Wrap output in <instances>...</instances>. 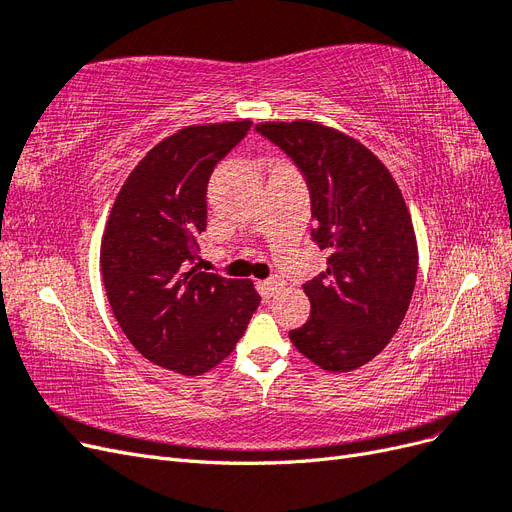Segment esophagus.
<instances>
[{"label":"esophagus","instance_id":"1","mask_svg":"<svg viewBox=\"0 0 512 512\" xmlns=\"http://www.w3.org/2000/svg\"><path fill=\"white\" fill-rule=\"evenodd\" d=\"M282 288H284V282L280 280V277H269V280L262 282V292H265L267 297H275V294Z\"/></svg>","mask_w":512,"mask_h":512}]
</instances>
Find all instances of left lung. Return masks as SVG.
<instances>
[{
	"mask_svg": "<svg viewBox=\"0 0 512 512\" xmlns=\"http://www.w3.org/2000/svg\"><path fill=\"white\" fill-rule=\"evenodd\" d=\"M303 175L312 241L327 271L303 284L307 322L290 331L301 354L327 371L374 359L397 333L414 292L418 252L410 211L386 166L354 138L314 121L260 123Z\"/></svg>",
	"mask_w": 512,
	"mask_h": 512,
	"instance_id": "8db88e82",
	"label": "left lung"
}]
</instances>
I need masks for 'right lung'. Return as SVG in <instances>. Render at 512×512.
I'll list each match as a JSON object with an SVG mask.
<instances>
[{"mask_svg": "<svg viewBox=\"0 0 512 512\" xmlns=\"http://www.w3.org/2000/svg\"><path fill=\"white\" fill-rule=\"evenodd\" d=\"M250 128L168 136L132 170L106 222L100 265L119 327L145 359L183 376L224 361L260 305L252 282L198 271L209 177Z\"/></svg>", "mask_w": 512, "mask_h": 512, "instance_id": "right-lung-1", "label": "right lung"}]
</instances>
